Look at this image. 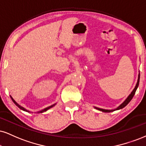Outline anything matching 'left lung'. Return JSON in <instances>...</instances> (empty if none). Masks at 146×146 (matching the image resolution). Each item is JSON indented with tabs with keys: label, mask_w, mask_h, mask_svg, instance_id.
Masks as SVG:
<instances>
[{
	"label": "left lung",
	"mask_w": 146,
	"mask_h": 146,
	"mask_svg": "<svg viewBox=\"0 0 146 146\" xmlns=\"http://www.w3.org/2000/svg\"><path fill=\"white\" fill-rule=\"evenodd\" d=\"M139 78H140V73H139V75H138V80H137V84H136L135 87V89H133V91L132 92H131V94L129 95V97H128V98H127V100H126L125 101V102H124L121 105H120V106H118V107L116 109H115V110H104V109H100V108H96V109H98V110H100V111H104V112H110V111H112L116 110H120V109H122V108H125V106H127V104H128L129 103V102H131V100H132V98H133V96H134L135 93V92H136V90H137V89L138 86H139Z\"/></svg>",
	"instance_id": "8db88e82"
}]
</instances>
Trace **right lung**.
I'll list each match as a JSON object with an SVG mask.
<instances>
[{"instance_id": "obj_1", "label": "right lung", "mask_w": 146, "mask_h": 146, "mask_svg": "<svg viewBox=\"0 0 146 146\" xmlns=\"http://www.w3.org/2000/svg\"><path fill=\"white\" fill-rule=\"evenodd\" d=\"M11 100H12V101H13V103H14V104H15V105H16V106H17L18 108H20L21 110H24V111H28V110H26V109H25V108H24L21 107V106H19V104H18L17 103V102H15V100H13V98H12V97H11ZM55 104H54V105H52V106H49V107L46 108H45V109H44V110H41V111H38V113H42V112H44V111H46V110H48V109H50V108H52V107H53V106H55Z\"/></svg>"}]
</instances>
